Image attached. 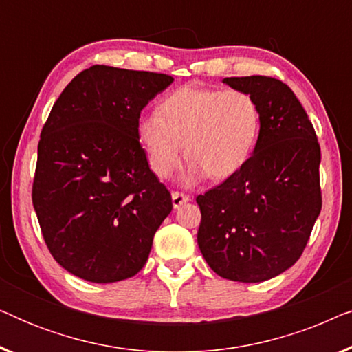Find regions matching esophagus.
Returning a JSON list of instances; mask_svg holds the SVG:
<instances>
[{
    "label": "esophagus",
    "mask_w": 352,
    "mask_h": 352,
    "mask_svg": "<svg viewBox=\"0 0 352 352\" xmlns=\"http://www.w3.org/2000/svg\"><path fill=\"white\" fill-rule=\"evenodd\" d=\"M171 199H173V206H175V208H179L181 205H184L190 200V197L186 194H181V192H173Z\"/></svg>",
    "instance_id": "obj_1"
}]
</instances>
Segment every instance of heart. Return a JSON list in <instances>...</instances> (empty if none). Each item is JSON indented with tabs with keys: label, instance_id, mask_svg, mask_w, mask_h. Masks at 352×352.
<instances>
[{
	"label": "heart",
	"instance_id": "obj_1",
	"mask_svg": "<svg viewBox=\"0 0 352 352\" xmlns=\"http://www.w3.org/2000/svg\"><path fill=\"white\" fill-rule=\"evenodd\" d=\"M261 109L242 89L182 86L158 104V113L139 118L136 133L151 170L168 177L190 158L189 177L226 179L242 170L253 155Z\"/></svg>",
	"mask_w": 352,
	"mask_h": 352
}]
</instances>
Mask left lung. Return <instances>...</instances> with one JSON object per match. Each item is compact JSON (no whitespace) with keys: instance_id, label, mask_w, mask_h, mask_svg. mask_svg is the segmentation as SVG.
<instances>
[{"instance_id":"8db88e82","label":"left lung","mask_w":352,"mask_h":352,"mask_svg":"<svg viewBox=\"0 0 352 352\" xmlns=\"http://www.w3.org/2000/svg\"><path fill=\"white\" fill-rule=\"evenodd\" d=\"M261 109L253 155L223 184L197 197V242L208 266L234 282H264L305 252L322 208L320 146L293 91L271 76L223 80Z\"/></svg>"}]
</instances>
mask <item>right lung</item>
Masks as SVG:
<instances>
[{"mask_svg": "<svg viewBox=\"0 0 352 352\" xmlns=\"http://www.w3.org/2000/svg\"><path fill=\"white\" fill-rule=\"evenodd\" d=\"M175 78L93 65L75 76L43 126L32 200L52 258L83 280L136 276L171 194L138 139L141 110Z\"/></svg>", "mask_w": 352, "mask_h": 352, "instance_id": "1", "label": "right lung"}]
</instances>
